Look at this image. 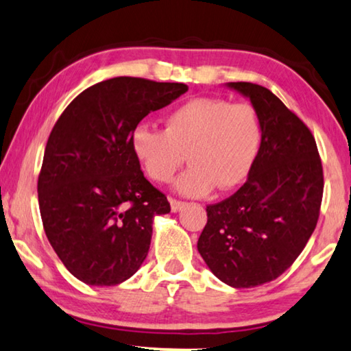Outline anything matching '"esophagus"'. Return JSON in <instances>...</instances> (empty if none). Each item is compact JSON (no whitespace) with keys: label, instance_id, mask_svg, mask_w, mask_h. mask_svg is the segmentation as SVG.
I'll use <instances>...</instances> for the list:
<instances>
[{"label":"esophagus","instance_id":"34e87169","mask_svg":"<svg viewBox=\"0 0 351 351\" xmlns=\"http://www.w3.org/2000/svg\"><path fill=\"white\" fill-rule=\"evenodd\" d=\"M169 202H171V210L174 212V213H176V212H180V210L185 207V202L177 201V199H172V197L169 199Z\"/></svg>","mask_w":351,"mask_h":351}]
</instances>
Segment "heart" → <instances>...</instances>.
<instances>
[{
    "instance_id": "heart-1",
    "label": "heart",
    "mask_w": 351,
    "mask_h": 351,
    "mask_svg": "<svg viewBox=\"0 0 351 351\" xmlns=\"http://www.w3.org/2000/svg\"><path fill=\"white\" fill-rule=\"evenodd\" d=\"M263 125L256 109L223 98H195L166 117L165 131L141 123L131 134V147L145 174L167 184L184 165L191 166L176 182L184 196L201 197L213 188L241 185L256 163Z\"/></svg>"
}]
</instances>
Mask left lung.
I'll use <instances>...</instances> for the list:
<instances>
[{
    "instance_id": "obj_1",
    "label": "left lung",
    "mask_w": 351,
    "mask_h": 351,
    "mask_svg": "<svg viewBox=\"0 0 351 351\" xmlns=\"http://www.w3.org/2000/svg\"><path fill=\"white\" fill-rule=\"evenodd\" d=\"M226 87L250 99L260 115L261 150L245 184L207 206L197 252L223 283L253 288L282 276L311 239L323 167L311 130L271 90L250 82Z\"/></svg>"
}]
</instances>
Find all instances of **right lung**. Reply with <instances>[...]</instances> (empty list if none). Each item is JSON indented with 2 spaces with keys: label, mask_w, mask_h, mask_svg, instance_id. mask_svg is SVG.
<instances>
[{
  "label": "right lung",
  "mask_w": 351,
  "mask_h": 351,
  "mask_svg": "<svg viewBox=\"0 0 351 351\" xmlns=\"http://www.w3.org/2000/svg\"><path fill=\"white\" fill-rule=\"evenodd\" d=\"M185 84L114 77L84 90L49 136L38 180L45 236L80 282L110 287L138 272L156 215L171 212L131 147L139 121Z\"/></svg>",
  "instance_id": "1"
}]
</instances>
